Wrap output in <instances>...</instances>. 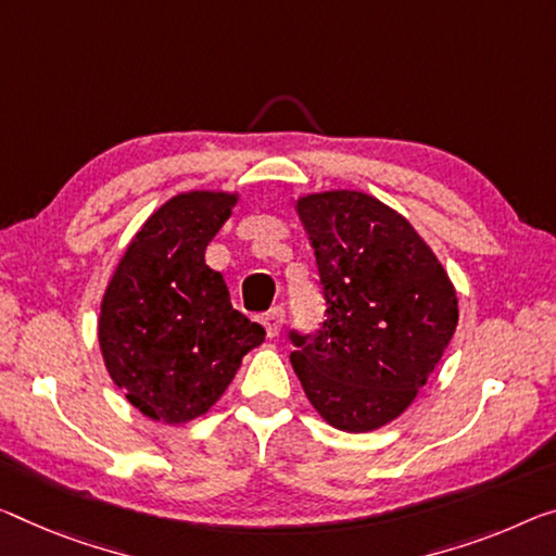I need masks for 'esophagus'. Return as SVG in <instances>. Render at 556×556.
Here are the masks:
<instances>
[{
  "label": "esophagus",
  "instance_id": "esophagus-1",
  "mask_svg": "<svg viewBox=\"0 0 556 556\" xmlns=\"http://www.w3.org/2000/svg\"><path fill=\"white\" fill-rule=\"evenodd\" d=\"M263 328H266V332H268V338H276L280 330H283V323H286V311L280 305H276V307H270V311L263 315Z\"/></svg>",
  "mask_w": 556,
  "mask_h": 556
}]
</instances>
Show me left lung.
Here are the masks:
<instances>
[{
	"label": "left lung",
	"instance_id": "obj_1",
	"mask_svg": "<svg viewBox=\"0 0 556 556\" xmlns=\"http://www.w3.org/2000/svg\"><path fill=\"white\" fill-rule=\"evenodd\" d=\"M318 266L326 320L290 332V363L323 420L370 432L405 413L457 328V293L405 216L363 191L295 203Z\"/></svg>",
	"mask_w": 556,
	"mask_h": 556
}]
</instances>
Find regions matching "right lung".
I'll return each instance as SVG.
<instances>
[{
	"mask_svg": "<svg viewBox=\"0 0 556 556\" xmlns=\"http://www.w3.org/2000/svg\"><path fill=\"white\" fill-rule=\"evenodd\" d=\"M238 193L189 191L153 211L101 298L99 345L129 403L151 420L181 425L206 415L243 355L266 338L233 311L206 249Z\"/></svg>",
	"mask_w": 556,
	"mask_h": 556,
	"instance_id": "obj_1",
	"label": "right lung"
}]
</instances>
